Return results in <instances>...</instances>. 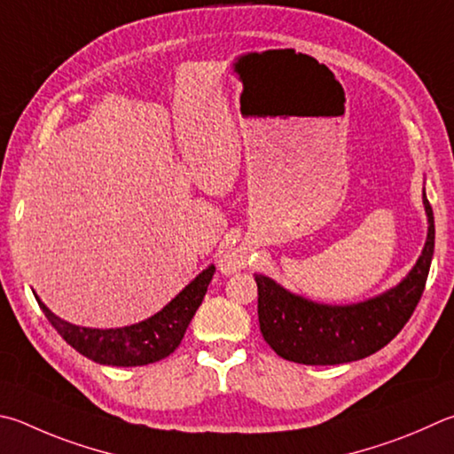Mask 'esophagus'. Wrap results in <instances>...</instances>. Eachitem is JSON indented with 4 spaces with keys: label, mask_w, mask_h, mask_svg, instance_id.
Instances as JSON below:
<instances>
[{
    "label": "esophagus",
    "mask_w": 454,
    "mask_h": 454,
    "mask_svg": "<svg viewBox=\"0 0 454 454\" xmlns=\"http://www.w3.org/2000/svg\"><path fill=\"white\" fill-rule=\"evenodd\" d=\"M240 268H244V260H242L240 254H228L220 263V270L224 271V274H234V271L240 270Z\"/></svg>",
    "instance_id": "esophagus-1"
}]
</instances>
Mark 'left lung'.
I'll return each mask as SVG.
<instances>
[{
  "label": "left lung",
  "mask_w": 454,
  "mask_h": 454,
  "mask_svg": "<svg viewBox=\"0 0 454 454\" xmlns=\"http://www.w3.org/2000/svg\"><path fill=\"white\" fill-rule=\"evenodd\" d=\"M425 248L409 274L365 301L332 306L303 298L274 279L255 274L263 340L279 357L303 365H337L369 357L397 335L421 300L434 252V218L423 188Z\"/></svg>",
  "instance_id": "8db88e82"
}]
</instances>
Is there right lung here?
<instances>
[{
  "label": "right lung",
  "instance_id": "add662e5",
  "mask_svg": "<svg viewBox=\"0 0 454 454\" xmlns=\"http://www.w3.org/2000/svg\"><path fill=\"white\" fill-rule=\"evenodd\" d=\"M214 263L202 270L175 300H170L160 311H156L145 321H138L125 327H81L73 325L69 321L57 317L49 309L39 295L33 292L39 308L43 309L45 317L51 321L65 341L81 356L101 365L114 367H137L148 365L154 361L168 357L175 351L186 333V327L194 317L196 309L208 290V284L214 276Z\"/></svg>",
  "mask_w": 454,
  "mask_h": 454
}]
</instances>
